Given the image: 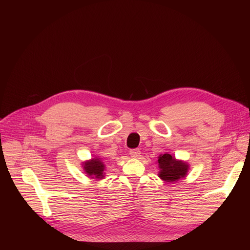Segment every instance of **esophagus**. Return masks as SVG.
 <instances>
[{
	"label": "esophagus",
	"instance_id": "obj_1",
	"mask_svg": "<svg viewBox=\"0 0 250 250\" xmlns=\"http://www.w3.org/2000/svg\"><path fill=\"white\" fill-rule=\"evenodd\" d=\"M129 155H130L132 158H138L139 155H140V150L137 149V148L130 149V150H129Z\"/></svg>",
	"mask_w": 250,
	"mask_h": 250
}]
</instances>
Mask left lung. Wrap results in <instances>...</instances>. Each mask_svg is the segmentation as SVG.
Here are the masks:
<instances>
[{
    "label": "left lung",
    "instance_id": "obj_1",
    "mask_svg": "<svg viewBox=\"0 0 250 250\" xmlns=\"http://www.w3.org/2000/svg\"><path fill=\"white\" fill-rule=\"evenodd\" d=\"M158 167L160 169L158 176L165 182L173 183L182 179L189 170L188 163L177 160L172 155L165 153L158 156Z\"/></svg>",
    "mask_w": 250,
    "mask_h": 250
}]
</instances>
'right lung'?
I'll use <instances>...</instances> for the list:
<instances>
[{
    "instance_id": "obj_1",
    "label": "right lung",
    "mask_w": 250,
    "mask_h": 250,
    "mask_svg": "<svg viewBox=\"0 0 250 250\" xmlns=\"http://www.w3.org/2000/svg\"><path fill=\"white\" fill-rule=\"evenodd\" d=\"M83 169L85 173L96 179H103L104 177V164L100 158H93L86 162H83Z\"/></svg>"
}]
</instances>
